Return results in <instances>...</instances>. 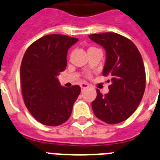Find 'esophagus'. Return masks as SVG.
I'll return each instance as SVG.
<instances>
[{
  "label": "esophagus",
  "mask_w": 160,
  "mask_h": 160,
  "mask_svg": "<svg viewBox=\"0 0 160 160\" xmlns=\"http://www.w3.org/2000/svg\"><path fill=\"white\" fill-rule=\"evenodd\" d=\"M89 86L88 84H86V83H82V84H80V88H81V89L82 90H84V88H88V87Z\"/></svg>",
  "instance_id": "obj_1"
}]
</instances>
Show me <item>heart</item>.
I'll use <instances>...</instances> for the list:
<instances>
[{"label":"heart","mask_w":160,"mask_h":160,"mask_svg":"<svg viewBox=\"0 0 160 160\" xmlns=\"http://www.w3.org/2000/svg\"><path fill=\"white\" fill-rule=\"evenodd\" d=\"M95 49V48H93V47H90V48H89L88 49Z\"/></svg>","instance_id":"obj_1"}]
</instances>
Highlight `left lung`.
Segmentation results:
<instances>
[{
    "label": "left lung",
    "instance_id": "1",
    "mask_svg": "<svg viewBox=\"0 0 160 160\" xmlns=\"http://www.w3.org/2000/svg\"><path fill=\"white\" fill-rule=\"evenodd\" d=\"M88 37L105 49L102 75L111 78L108 93L103 95L97 89V98L92 102L93 113L110 124L124 121L136 111L144 94L146 72L142 55L129 39L115 32Z\"/></svg>",
    "mask_w": 160,
    "mask_h": 160
}]
</instances>
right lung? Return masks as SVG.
I'll use <instances>...</instances> for the list:
<instances>
[{
  "label": "right lung",
  "instance_id": "add662e5",
  "mask_svg": "<svg viewBox=\"0 0 160 160\" xmlns=\"http://www.w3.org/2000/svg\"><path fill=\"white\" fill-rule=\"evenodd\" d=\"M78 41L65 35H47L32 43L24 53L20 68L24 103L45 125L67 121L80 93L79 85L61 86L57 78L67 68L68 49Z\"/></svg>",
  "mask_w": 160,
  "mask_h": 160
}]
</instances>
